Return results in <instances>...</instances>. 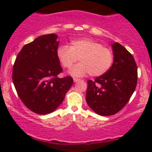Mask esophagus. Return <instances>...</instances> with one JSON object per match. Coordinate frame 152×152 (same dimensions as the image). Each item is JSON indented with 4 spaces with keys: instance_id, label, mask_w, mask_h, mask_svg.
Segmentation results:
<instances>
[{
    "instance_id": "34e87169",
    "label": "esophagus",
    "mask_w": 152,
    "mask_h": 152,
    "mask_svg": "<svg viewBox=\"0 0 152 152\" xmlns=\"http://www.w3.org/2000/svg\"><path fill=\"white\" fill-rule=\"evenodd\" d=\"M79 81H81L80 79H77V78H73V82H79Z\"/></svg>"
}]
</instances>
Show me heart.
<instances>
[{"label":"heart","instance_id":"obj_1","mask_svg":"<svg viewBox=\"0 0 152 152\" xmlns=\"http://www.w3.org/2000/svg\"><path fill=\"white\" fill-rule=\"evenodd\" d=\"M56 56L62 67L70 68L78 59L80 63L73 67L70 73L82 76L89 73L92 76H99L107 73L113 62V53L110 49L89 38H81L70 42V46L62 45L56 50Z\"/></svg>","mask_w":152,"mask_h":152}]
</instances>
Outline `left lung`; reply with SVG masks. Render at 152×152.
<instances>
[{
    "label": "left lung",
    "mask_w": 152,
    "mask_h": 152,
    "mask_svg": "<svg viewBox=\"0 0 152 152\" xmlns=\"http://www.w3.org/2000/svg\"><path fill=\"white\" fill-rule=\"evenodd\" d=\"M112 48L114 59L110 70L94 81H87V104L102 116L113 115L122 110L137 85V65L132 55L118 42Z\"/></svg>",
    "instance_id": "1"
}]
</instances>
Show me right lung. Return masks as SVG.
<instances>
[{"instance_id": "right-lung-1", "label": "right lung", "mask_w": 152, "mask_h": 152, "mask_svg": "<svg viewBox=\"0 0 152 152\" xmlns=\"http://www.w3.org/2000/svg\"><path fill=\"white\" fill-rule=\"evenodd\" d=\"M57 37L55 34L42 35L25 45L13 66L12 80L18 96L27 108L39 115L54 111L73 83L70 76H57L62 72L56 56Z\"/></svg>"}]
</instances>
